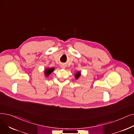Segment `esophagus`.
Instances as JSON below:
<instances>
[{"mask_svg":"<svg viewBox=\"0 0 134 134\" xmlns=\"http://www.w3.org/2000/svg\"><path fill=\"white\" fill-rule=\"evenodd\" d=\"M61 68H62V69H65L66 68V65H63V64H62V65H61Z\"/></svg>","mask_w":134,"mask_h":134,"instance_id":"34e87169","label":"esophagus"}]
</instances>
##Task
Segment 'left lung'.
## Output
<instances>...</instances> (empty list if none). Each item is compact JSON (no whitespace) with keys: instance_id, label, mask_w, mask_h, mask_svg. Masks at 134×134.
I'll list each match as a JSON object with an SVG mask.
<instances>
[{"instance_id":"1","label":"left lung","mask_w":134,"mask_h":134,"mask_svg":"<svg viewBox=\"0 0 134 134\" xmlns=\"http://www.w3.org/2000/svg\"><path fill=\"white\" fill-rule=\"evenodd\" d=\"M81 75V72L78 71L76 73L74 74V77H75V79H78Z\"/></svg>"}]
</instances>
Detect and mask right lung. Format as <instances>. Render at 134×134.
Instances as JSON below:
<instances>
[{
    "label": "right lung",
    "mask_w": 134,
    "mask_h": 134,
    "mask_svg": "<svg viewBox=\"0 0 134 134\" xmlns=\"http://www.w3.org/2000/svg\"><path fill=\"white\" fill-rule=\"evenodd\" d=\"M54 69H55V68L54 67L45 68L44 71V75L46 77H48L49 76V75L54 71Z\"/></svg>",
    "instance_id": "obj_1"
}]
</instances>
